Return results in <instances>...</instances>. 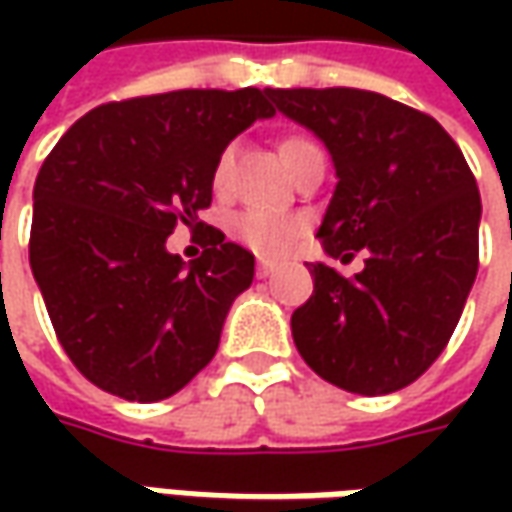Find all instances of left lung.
<instances>
[{"instance_id": "8db88e82", "label": "left lung", "mask_w": 512, "mask_h": 512, "mask_svg": "<svg viewBox=\"0 0 512 512\" xmlns=\"http://www.w3.org/2000/svg\"><path fill=\"white\" fill-rule=\"evenodd\" d=\"M256 122L242 93L173 90L85 113L33 185L30 267L76 370L162 402L216 356L253 256L199 216L225 148ZM191 230L182 254L167 247Z\"/></svg>"}]
</instances>
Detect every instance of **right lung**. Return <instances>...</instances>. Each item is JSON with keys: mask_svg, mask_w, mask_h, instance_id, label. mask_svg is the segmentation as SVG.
<instances>
[{"mask_svg": "<svg viewBox=\"0 0 512 512\" xmlns=\"http://www.w3.org/2000/svg\"><path fill=\"white\" fill-rule=\"evenodd\" d=\"M282 113L336 170L316 233L327 262L310 267L313 296L290 319L296 350L342 390H402L439 359L476 279V179L436 119L382 93L290 90Z\"/></svg>", "mask_w": 512, "mask_h": 512, "instance_id": "right-lung-1", "label": "right lung"}]
</instances>
